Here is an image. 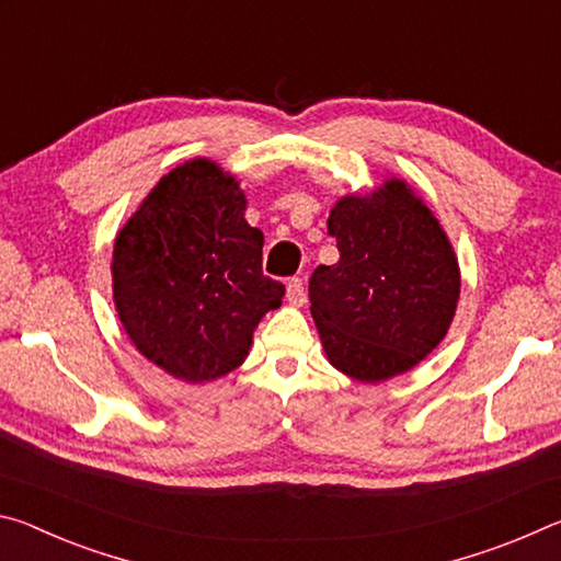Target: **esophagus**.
Segmentation results:
<instances>
[{"label":"esophagus","instance_id":"esophagus-1","mask_svg":"<svg viewBox=\"0 0 561 561\" xmlns=\"http://www.w3.org/2000/svg\"><path fill=\"white\" fill-rule=\"evenodd\" d=\"M287 301L291 307H304V301H307V287H304V282L299 277L287 282Z\"/></svg>","mask_w":561,"mask_h":561}]
</instances>
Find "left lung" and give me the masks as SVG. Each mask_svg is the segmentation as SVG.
<instances>
[{
  "mask_svg": "<svg viewBox=\"0 0 561 561\" xmlns=\"http://www.w3.org/2000/svg\"><path fill=\"white\" fill-rule=\"evenodd\" d=\"M339 262L309 279L311 317L329 364L360 383L411 371L448 334L460 267L448 234L413 187L386 178L329 213Z\"/></svg>",
  "mask_w": 561,
  "mask_h": 561,
  "instance_id": "1",
  "label": "left lung"
}]
</instances>
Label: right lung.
<instances>
[{
  "instance_id": "1",
  "label": "right lung",
  "mask_w": 561,
  "mask_h": 561,
  "mask_svg": "<svg viewBox=\"0 0 561 561\" xmlns=\"http://www.w3.org/2000/svg\"><path fill=\"white\" fill-rule=\"evenodd\" d=\"M234 175L207 158L170 170L113 244V304L140 354L185 383L244 364L252 334L282 307L262 274L264 234L244 220Z\"/></svg>"
}]
</instances>
